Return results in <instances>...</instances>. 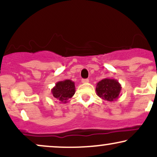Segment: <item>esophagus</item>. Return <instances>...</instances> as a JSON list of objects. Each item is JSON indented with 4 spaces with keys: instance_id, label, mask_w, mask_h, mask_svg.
<instances>
[{
    "instance_id": "obj_1",
    "label": "esophagus",
    "mask_w": 157,
    "mask_h": 157,
    "mask_svg": "<svg viewBox=\"0 0 157 157\" xmlns=\"http://www.w3.org/2000/svg\"><path fill=\"white\" fill-rule=\"evenodd\" d=\"M89 82V79H82V83H87V82Z\"/></svg>"
}]
</instances>
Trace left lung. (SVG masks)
Listing matches in <instances>:
<instances>
[{
	"label": "left lung",
	"instance_id": "8db88e82",
	"mask_svg": "<svg viewBox=\"0 0 157 157\" xmlns=\"http://www.w3.org/2000/svg\"><path fill=\"white\" fill-rule=\"evenodd\" d=\"M121 85L115 79L105 78L97 82L96 92L102 100L112 102L120 97Z\"/></svg>",
	"mask_w": 157,
	"mask_h": 157
}]
</instances>
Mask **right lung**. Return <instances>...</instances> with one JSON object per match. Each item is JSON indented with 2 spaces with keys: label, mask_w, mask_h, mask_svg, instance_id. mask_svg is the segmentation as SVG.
Instances as JSON below:
<instances>
[{
  "label": "right lung",
  "mask_w": 157,
  "mask_h": 157,
  "mask_svg": "<svg viewBox=\"0 0 157 157\" xmlns=\"http://www.w3.org/2000/svg\"><path fill=\"white\" fill-rule=\"evenodd\" d=\"M75 93V82L70 80L59 81L52 89V94L55 98L61 103H66Z\"/></svg>",
  "instance_id": "add662e5"
}]
</instances>
